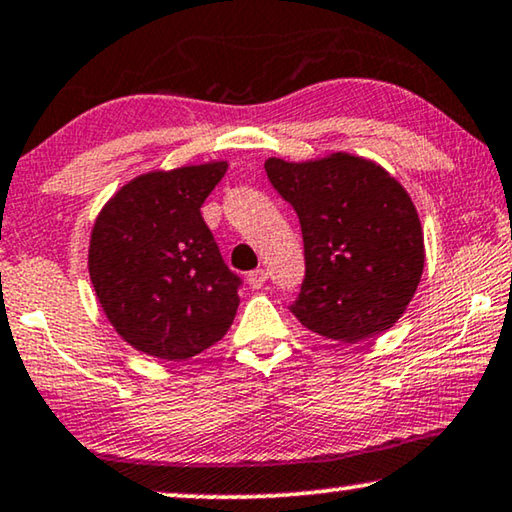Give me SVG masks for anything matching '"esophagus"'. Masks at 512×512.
<instances>
[{
	"label": "esophagus",
	"instance_id": "34e87169",
	"mask_svg": "<svg viewBox=\"0 0 512 512\" xmlns=\"http://www.w3.org/2000/svg\"><path fill=\"white\" fill-rule=\"evenodd\" d=\"M264 283H267V271H264V269L250 271V274H248V285H250L252 290H260Z\"/></svg>",
	"mask_w": 512,
	"mask_h": 512
}]
</instances>
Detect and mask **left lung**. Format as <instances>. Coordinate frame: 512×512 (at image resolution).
Instances as JSON below:
<instances>
[{
  "label": "left lung",
  "instance_id": "8db88e82",
  "mask_svg": "<svg viewBox=\"0 0 512 512\" xmlns=\"http://www.w3.org/2000/svg\"><path fill=\"white\" fill-rule=\"evenodd\" d=\"M302 224L306 276L290 306L311 332L356 344L398 323L424 274L419 213L395 177L363 156L264 161Z\"/></svg>",
  "mask_w": 512,
  "mask_h": 512
}]
</instances>
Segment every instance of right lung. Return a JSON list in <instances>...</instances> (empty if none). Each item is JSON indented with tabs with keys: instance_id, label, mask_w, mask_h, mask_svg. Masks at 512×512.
Instances as JSON below:
<instances>
[{
	"instance_id": "1",
	"label": "right lung",
	"mask_w": 512,
	"mask_h": 512,
	"mask_svg": "<svg viewBox=\"0 0 512 512\" xmlns=\"http://www.w3.org/2000/svg\"><path fill=\"white\" fill-rule=\"evenodd\" d=\"M227 161L149 170L95 217L88 274L117 335L135 351L189 360L234 323L241 278L224 264L201 206Z\"/></svg>"
}]
</instances>
